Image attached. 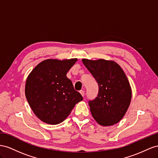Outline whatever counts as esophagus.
Segmentation results:
<instances>
[{
  "label": "esophagus",
  "instance_id": "1",
  "mask_svg": "<svg viewBox=\"0 0 158 158\" xmlns=\"http://www.w3.org/2000/svg\"><path fill=\"white\" fill-rule=\"evenodd\" d=\"M79 93H81V95H82L83 97H84V95H85V91H83V90H81V91H80Z\"/></svg>",
  "mask_w": 158,
  "mask_h": 158
}]
</instances>
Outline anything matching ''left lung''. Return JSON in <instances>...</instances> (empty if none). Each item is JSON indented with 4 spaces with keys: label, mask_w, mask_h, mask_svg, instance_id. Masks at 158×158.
<instances>
[{
    "label": "left lung",
    "mask_w": 158,
    "mask_h": 158,
    "mask_svg": "<svg viewBox=\"0 0 158 158\" xmlns=\"http://www.w3.org/2000/svg\"><path fill=\"white\" fill-rule=\"evenodd\" d=\"M82 62L98 85V96L89 102L94 119L104 127L118 123L132 98L131 87L124 71L112 60L82 59Z\"/></svg>",
    "instance_id": "left-lung-1"
}]
</instances>
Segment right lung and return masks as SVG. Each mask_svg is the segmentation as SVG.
Instances as JSON below:
<instances>
[{"label":"right lung","mask_w":158,"mask_h":158,"mask_svg":"<svg viewBox=\"0 0 158 158\" xmlns=\"http://www.w3.org/2000/svg\"><path fill=\"white\" fill-rule=\"evenodd\" d=\"M77 58L40 62L26 79L25 95L35 115L45 123L58 124L69 115L77 103L83 100L75 91L67 73Z\"/></svg>","instance_id":"add662e5"}]
</instances>
